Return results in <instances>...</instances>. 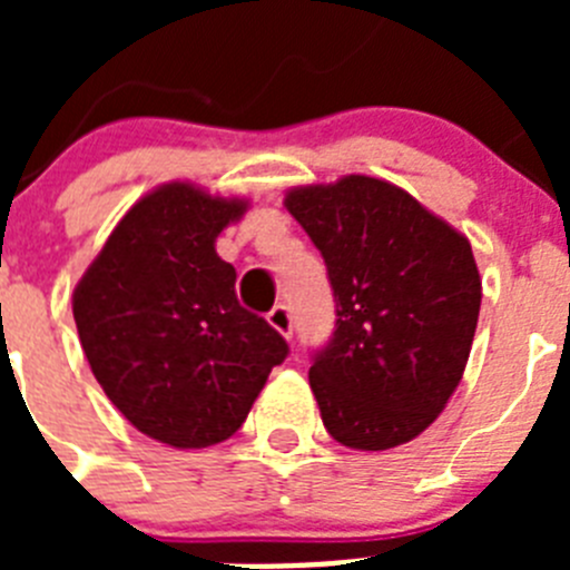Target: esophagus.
Wrapping results in <instances>:
<instances>
[{
    "label": "esophagus",
    "instance_id": "34e87169",
    "mask_svg": "<svg viewBox=\"0 0 570 570\" xmlns=\"http://www.w3.org/2000/svg\"><path fill=\"white\" fill-rule=\"evenodd\" d=\"M268 322H271V328L279 331L285 340H291V334H294V316H291L288 305H276V308L268 314Z\"/></svg>",
    "mask_w": 570,
    "mask_h": 570
}]
</instances>
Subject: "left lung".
I'll list each match as a JSON object with an SVG mask.
<instances>
[{"label": "left lung", "mask_w": 570, "mask_h": 570, "mask_svg": "<svg viewBox=\"0 0 570 570\" xmlns=\"http://www.w3.org/2000/svg\"><path fill=\"white\" fill-rule=\"evenodd\" d=\"M336 302L311 391L328 434L356 451L420 436L465 371L482 282L468 236L385 179L351 174L285 194Z\"/></svg>", "instance_id": "1"}]
</instances>
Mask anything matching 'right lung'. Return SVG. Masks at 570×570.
<instances>
[{
  "label": "right lung",
  "instance_id": "right-lung-1",
  "mask_svg": "<svg viewBox=\"0 0 570 570\" xmlns=\"http://www.w3.org/2000/svg\"><path fill=\"white\" fill-rule=\"evenodd\" d=\"M248 210L190 183L145 194L119 219L73 291L90 371L150 440L208 448L242 428L288 356L262 316L236 299V271L216 236Z\"/></svg>",
  "mask_w": 570,
  "mask_h": 570
}]
</instances>
